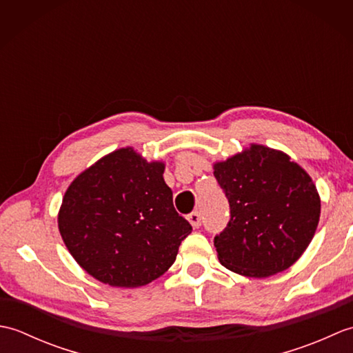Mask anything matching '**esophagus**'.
Here are the masks:
<instances>
[{
    "label": "esophagus",
    "mask_w": 353,
    "mask_h": 353,
    "mask_svg": "<svg viewBox=\"0 0 353 353\" xmlns=\"http://www.w3.org/2000/svg\"><path fill=\"white\" fill-rule=\"evenodd\" d=\"M188 221L192 224V228H200L201 226V215L199 211L191 212L188 215Z\"/></svg>",
    "instance_id": "esophagus-1"
}]
</instances>
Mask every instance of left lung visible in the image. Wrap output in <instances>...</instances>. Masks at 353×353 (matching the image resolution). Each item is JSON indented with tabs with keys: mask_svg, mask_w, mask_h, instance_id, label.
Here are the masks:
<instances>
[{
	"mask_svg": "<svg viewBox=\"0 0 353 353\" xmlns=\"http://www.w3.org/2000/svg\"><path fill=\"white\" fill-rule=\"evenodd\" d=\"M230 206V220L214 245L221 264L249 277L291 267L316 234L320 197L316 185L288 154L252 144L214 165Z\"/></svg>",
	"mask_w": 353,
	"mask_h": 353,
	"instance_id": "1",
	"label": "left lung"
}]
</instances>
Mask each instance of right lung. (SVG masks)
<instances>
[{
    "mask_svg": "<svg viewBox=\"0 0 353 353\" xmlns=\"http://www.w3.org/2000/svg\"><path fill=\"white\" fill-rule=\"evenodd\" d=\"M165 165L133 148L101 157L74 179L59 211V230L77 264L112 287L137 288L176 261L191 224L172 205Z\"/></svg>",
    "mask_w": 353,
    "mask_h": 353,
    "instance_id": "add662e5",
    "label": "right lung"
}]
</instances>
